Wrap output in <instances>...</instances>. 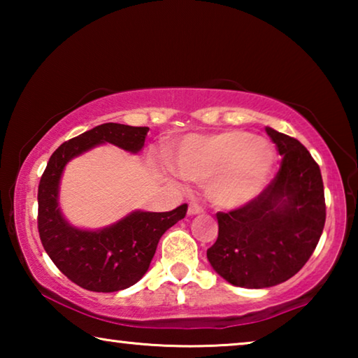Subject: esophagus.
Returning <instances> with one entry per match:
<instances>
[{
	"label": "esophagus",
	"instance_id": "34e87169",
	"mask_svg": "<svg viewBox=\"0 0 358 358\" xmlns=\"http://www.w3.org/2000/svg\"><path fill=\"white\" fill-rule=\"evenodd\" d=\"M201 213H203V208L196 202H192L189 207H187V215H189V216H196V215H201Z\"/></svg>",
	"mask_w": 358,
	"mask_h": 358
}]
</instances>
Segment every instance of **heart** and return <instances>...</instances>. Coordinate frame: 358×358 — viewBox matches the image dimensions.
<instances>
[{"label":"heart","mask_w":358,"mask_h":358,"mask_svg":"<svg viewBox=\"0 0 358 358\" xmlns=\"http://www.w3.org/2000/svg\"><path fill=\"white\" fill-rule=\"evenodd\" d=\"M275 164L276 151L271 142L237 129L186 137L171 157L178 177L207 183L210 203L227 211L256 201L270 183Z\"/></svg>","instance_id":"obj_1"}]
</instances>
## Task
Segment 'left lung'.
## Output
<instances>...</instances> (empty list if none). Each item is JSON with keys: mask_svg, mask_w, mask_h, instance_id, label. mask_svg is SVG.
<instances>
[{"mask_svg": "<svg viewBox=\"0 0 358 358\" xmlns=\"http://www.w3.org/2000/svg\"><path fill=\"white\" fill-rule=\"evenodd\" d=\"M282 156L281 169L256 201L217 213L216 243L207 259L237 287L265 289L299 273L316 250L325 224L320 169L294 137L265 128Z\"/></svg>", "mask_w": 358, "mask_h": 358, "instance_id": "left-lung-1", "label": "left lung"}]
</instances>
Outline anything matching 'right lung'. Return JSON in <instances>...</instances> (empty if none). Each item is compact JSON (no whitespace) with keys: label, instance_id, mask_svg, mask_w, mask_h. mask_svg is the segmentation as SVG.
Returning a JSON list of instances; mask_svg holds the SVG:
<instances>
[{"label":"right lung","instance_id":"right-lung-1","mask_svg":"<svg viewBox=\"0 0 358 358\" xmlns=\"http://www.w3.org/2000/svg\"><path fill=\"white\" fill-rule=\"evenodd\" d=\"M150 128L104 123L59 145L50 156L38 191V227L42 246L59 271L92 292H117L131 287L147 273L159 238L183 220L187 205L172 211L134 210L120 221L90 230L72 226L59 207V183L74 157L102 143L137 155Z\"/></svg>","mask_w":358,"mask_h":358}]
</instances>
